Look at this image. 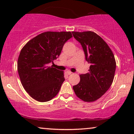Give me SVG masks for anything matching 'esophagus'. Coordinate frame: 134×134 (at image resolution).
Instances as JSON below:
<instances>
[{
  "mask_svg": "<svg viewBox=\"0 0 134 134\" xmlns=\"http://www.w3.org/2000/svg\"><path fill=\"white\" fill-rule=\"evenodd\" d=\"M66 72V74H67L68 75H71V74H72V72H71L70 71H67Z\"/></svg>",
  "mask_w": 134,
  "mask_h": 134,
  "instance_id": "1",
  "label": "esophagus"
}]
</instances>
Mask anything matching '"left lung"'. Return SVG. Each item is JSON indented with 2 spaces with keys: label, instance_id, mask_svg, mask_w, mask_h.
<instances>
[{
  "label": "left lung",
  "instance_id": "1",
  "mask_svg": "<svg viewBox=\"0 0 134 134\" xmlns=\"http://www.w3.org/2000/svg\"><path fill=\"white\" fill-rule=\"evenodd\" d=\"M81 44L85 59L90 64L89 72L80 75V80L73 86L75 94L85 102H94L105 93L112 83L116 62L111 49L96 33L72 32Z\"/></svg>",
  "mask_w": 134,
  "mask_h": 134
}]
</instances>
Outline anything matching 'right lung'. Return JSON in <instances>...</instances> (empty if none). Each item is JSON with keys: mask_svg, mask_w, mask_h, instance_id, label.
I'll use <instances>...</instances> for the list:
<instances>
[{"mask_svg": "<svg viewBox=\"0 0 134 134\" xmlns=\"http://www.w3.org/2000/svg\"><path fill=\"white\" fill-rule=\"evenodd\" d=\"M71 32H46L27 42L18 60V71L25 90L34 99L47 102L59 92L64 72L49 63L59 57Z\"/></svg>", "mask_w": 134, "mask_h": 134, "instance_id": "obj_1", "label": "right lung"}]
</instances>
